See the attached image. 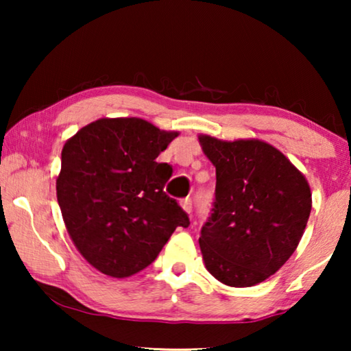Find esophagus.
<instances>
[{
  "instance_id": "esophagus-1",
  "label": "esophagus",
  "mask_w": 351,
  "mask_h": 351,
  "mask_svg": "<svg viewBox=\"0 0 351 351\" xmlns=\"http://www.w3.org/2000/svg\"><path fill=\"white\" fill-rule=\"evenodd\" d=\"M180 206H182V209H184L186 214H190L191 210H193V203H191V198L182 199V201H180Z\"/></svg>"
}]
</instances>
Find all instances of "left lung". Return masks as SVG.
I'll list each match as a JSON object with an SVG mask.
<instances>
[{
	"instance_id": "left-lung-1",
	"label": "left lung",
	"mask_w": 351,
	"mask_h": 351,
	"mask_svg": "<svg viewBox=\"0 0 351 351\" xmlns=\"http://www.w3.org/2000/svg\"><path fill=\"white\" fill-rule=\"evenodd\" d=\"M215 166V199L201 228L204 265L227 286L249 287L285 265L311 210L305 176L270 143L198 136Z\"/></svg>"
}]
</instances>
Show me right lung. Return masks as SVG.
<instances>
[{
  "label": "right lung",
  "instance_id": "obj_1",
  "mask_svg": "<svg viewBox=\"0 0 351 351\" xmlns=\"http://www.w3.org/2000/svg\"><path fill=\"white\" fill-rule=\"evenodd\" d=\"M177 134L141 118H102L64 145L56 185L62 217L81 256L104 275L143 270L177 227L190 225L162 190L172 167L156 162Z\"/></svg>",
  "mask_w": 351,
  "mask_h": 351
}]
</instances>
